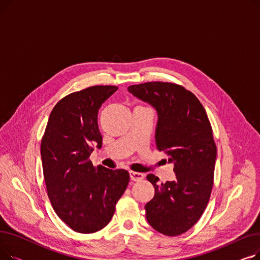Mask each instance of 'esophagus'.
Listing matches in <instances>:
<instances>
[{
	"mask_svg": "<svg viewBox=\"0 0 260 260\" xmlns=\"http://www.w3.org/2000/svg\"><path fill=\"white\" fill-rule=\"evenodd\" d=\"M129 177H131V179H132L133 181H140V180H142V179L144 178V175H143L142 173L131 171V172H129Z\"/></svg>",
	"mask_w": 260,
	"mask_h": 260,
	"instance_id": "1",
	"label": "esophagus"
}]
</instances>
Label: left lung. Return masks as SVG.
<instances>
[{
	"instance_id": "obj_1",
	"label": "left lung",
	"mask_w": 260,
	"mask_h": 260,
	"mask_svg": "<svg viewBox=\"0 0 260 260\" xmlns=\"http://www.w3.org/2000/svg\"><path fill=\"white\" fill-rule=\"evenodd\" d=\"M127 89L157 111V149L168 155L176 174L174 181L160 184L155 175L146 176L155 187L146 219L163 235L183 234L206 210L214 182L217 148L207 112L193 92L175 83L146 82Z\"/></svg>"
}]
</instances>
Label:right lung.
Returning <instances> with one entry per match:
<instances>
[{
	"mask_svg": "<svg viewBox=\"0 0 260 260\" xmlns=\"http://www.w3.org/2000/svg\"><path fill=\"white\" fill-rule=\"evenodd\" d=\"M117 89L97 85L67 94L52 108L41 141L51 206L78 233L90 234L106 226L129 181L127 171L95 169L89 160L93 146H102L99 109Z\"/></svg>",
	"mask_w": 260,
	"mask_h": 260,
	"instance_id": "1",
	"label": "right lung"
}]
</instances>
